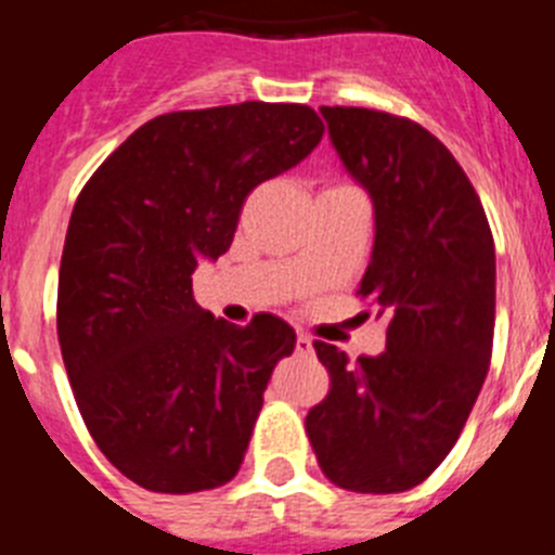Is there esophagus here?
I'll list each match as a JSON object with an SVG mask.
<instances>
[{
  "label": "esophagus",
  "instance_id": "34e87169",
  "mask_svg": "<svg viewBox=\"0 0 555 555\" xmlns=\"http://www.w3.org/2000/svg\"><path fill=\"white\" fill-rule=\"evenodd\" d=\"M294 350H297V356H313L311 338H308L306 333H297V345H294Z\"/></svg>",
  "mask_w": 555,
  "mask_h": 555
}]
</instances>
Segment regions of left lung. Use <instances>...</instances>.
I'll return each mask as SVG.
<instances>
[{
    "label": "left lung",
    "mask_w": 555,
    "mask_h": 555,
    "mask_svg": "<svg viewBox=\"0 0 555 555\" xmlns=\"http://www.w3.org/2000/svg\"><path fill=\"white\" fill-rule=\"evenodd\" d=\"M347 171L375 205L358 297L386 320V352L347 361L313 341L331 375L306 416L322 473L347 492L414 489L459 442L494 338V242L453 152L423 125L372 107H322Z\"/></svg>",
    "instance_id": "obj_1"
}]
</instances>
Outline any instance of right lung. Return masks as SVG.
<instances>
[{
  "instance_id": "1",
  "label": "right lung",
  "mask_w": 555,
  "mask_h": 555,
  "mask_svg": "<svg viewBox=\"0 0 555 555\" xmlns=\"http://www.w3.org/2000/svg\"><path fill=\"white\" fill-rule=\"evenodd\" d=\"M317 111L242 102L155 116L77 197L57 274V341L88 434L150 492L217 489L242 467L292 327L197 306L191 274L233 242L255 185L320 144Z\"/></svg>"
}]
</instances>
